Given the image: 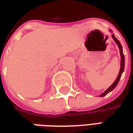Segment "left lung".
Returning <instances> with one entry per match:
<instances>
[{"instance_id": "left-lung-1", "label": "left lung", "mask_w": 133, "mask_h": 133, "mask_svg": "<svg viewBox=\"0 0 133 133\" xmlns=\"http://www.w3.org/2000/svg\"><path fill=\"white\" fill-rule=\"evenodd\" d=\"M112 38L114 39L115 42L117 43V45H118V48H119V50H120V57H121V60H120V72H119V74L117 75V78H116V80L115 81V82L113 83L112 84V85L110 86L109 88L106 90L105 92L102 93L101 95H100V97H103V96H105L106 95L108 92H110V91H112V90L114 89L116 87V85H117V83H119V81H120V78H121V75L123 74V71H124V68H125V56H124V54H123V48H122V45H121V44H120V41L117 40V38L115 37V35L112 34Z\"/></svg>"}]
</instances>
